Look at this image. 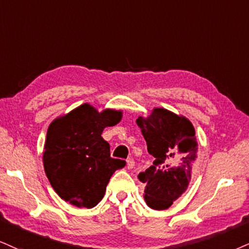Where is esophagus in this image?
<instances>
[{"mask_svg": "<svg viewBox=\"0 0 249 249\" xmlns=\"http://www.w3.org/2000/svg\"><path fill=\"white\" fill-rule=\"evenodd\" d=\"M135 166V161L133 158H128L127 159V168L128 170H131V168H134Z\"/></svg>", "mask_w": 249, "mask_h": 249, "instance_id": "esophagus-1", "label": "esophagus"}]
</instances>
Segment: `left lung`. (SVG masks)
<instances>
[{"instance_id":"8db88e82","label":"left lung","mask_w":249,"mask_h":249,"mask_svg":"<svg viewBox=\"0 0 249 249\" xmlns=\"http://www.w3.org/2000/svg\"><path fill=\"white\" fill-rule=\"evenodd\" d=\"M136 124L155 157L152 166L139 174L145 183L144 199L151 209L164 210L186 192L197 158V142L192 122L165 108H155Z\"/></svg>"}]
</instances>
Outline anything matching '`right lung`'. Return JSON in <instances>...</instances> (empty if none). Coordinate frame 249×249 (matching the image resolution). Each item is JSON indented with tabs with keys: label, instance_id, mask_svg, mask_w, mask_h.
<instances>
[{
	"label": "right lung",
	"instance_id": "obj_1",
	"mask_svg": "<svg viewBox=\"0 0 249 249\" xmlns=\"http://www.w3.org/2000/svg\"><path fill=\"white\" fill-rule=\"evenodd\" d=\"M121 118V110L99 113L83 104L50 124L42 160L61 198L78 208H93L103 199L112 174L125 161L110 157L109 144L101 134Z\"/></svg>",
	"mask_w": 249,
	"mask_h": 249
}]
</instances>
